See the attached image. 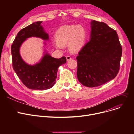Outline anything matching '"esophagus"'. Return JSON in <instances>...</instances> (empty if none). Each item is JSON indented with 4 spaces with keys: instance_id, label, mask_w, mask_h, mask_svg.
<instances>
[{
    "instance_id": "34e87169",
    "label": "esophagus",
    "mask_w": 134,
    "mask_h": 134,
    "mask_svg": "<svg viewBox=\"0 0 134 134\" xmlns=\"http://www.w3.org/2000/svg\"><path fill=\"white\" fill-rule=\"evenodd\" d=\"M66 59H67V61H69V60H71V59H72L71 56H69V55L67 56H66Z\"/></svg>"
}]
</instances>
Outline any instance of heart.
Segmentation results:
<instances>
[{"instance_id":"heart-1","label":"heart","mask_w":134,"mask_h":134,"mask_svg":"<svg viewBox=\"0 0 134 134\" xmlns=\"http://www.w3.org/2000/svg\"><path fill=\"white\" fill-rule=\"evenodd\" d=\"M86 32L81 25H65L56 31L54 46L62 48L68 42V48L73 52L80 51L85 43Z\"/></svg>"}]
</instances>
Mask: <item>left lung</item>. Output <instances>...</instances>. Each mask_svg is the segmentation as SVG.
I'll return each mask as SVG.
<instances>
[{"mask_svg": "<svg viewBox=\"0 0 134 134\" xmlns=\"http://www.w3.org/2000/svg\"><path fill=\"white\" fill-rule=\"evenodd\" d=\"M90 40L76 58L77 78L83 86H99L117 75L122 54L115 30L104 22L92 20Z\"/></svg>", "mask_w": 134, "mask_h": 134, "instance_id": "left-lung-1", "label": "left lung"}]
</instances>
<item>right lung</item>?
Returning <instances> with one entry per match:
<instances>
[{
	"label": "right lung",
	"mask_w": 134,
	"mask_h": 134,
	"mask_svg": "<svg viewBox=\"0 0 134 134\" xmlns=\"http://www.w3.org/2000/svg\"><path fill=\"white\" fill-rule=\"evenodd\" d=\"M41 23L42 22H36L23 28L17 34L11 46L14 71L26 87L35 90L52 88L57 78L59 67L66 62L65 56L55 59L46 51L40 61L34 65L27 64L22 59L20 55V47L27 38L36 37L49 40V35ZM44 44L46 45L45 42Z\"/></svg>",
	"instance_id": "right-lung-1"
}]
</instances>
